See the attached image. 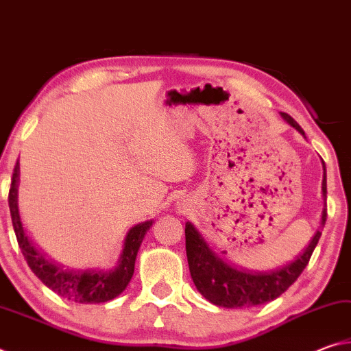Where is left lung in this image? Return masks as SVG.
Instances as JSON below:
<instances>
[{
  "label": "left lung",
  "mask_w": 351,
  "mask_h": 351,
  "mask_svg": "<svg viewBox=\"0 0 351 351\" xmlns=\"http://www.w3.org/2000/svg\"><path fill=\"white\" fill-rule=\"evenodd\" d=\"M282 117L291 127L305 136L304 130L300 128L293 117L287 112H280ZM324 180H322V197L324 209L322 218H320V228L314 234L311 241L304 249V252L289 261V263L280 266V268L266 271V272H252L230 265L213 249L207 245L192 223H186V252L190 276L195 287L203 294L210 304L223 308H249L254 305H263L282 295L297 277L305 269L308 261L311 258L314 247L317 246L322 229L326 221V170L325 162Z\"/></svg>",
  "instance_id": "1"
}]
</instances>
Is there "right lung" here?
Listing matches in <instances>:
<instances>
[{"mask_svg": "<svg viewBox=\"0 0 351 351\" xmlns=\"http://www.w3.org/2000/svg\"><path fill=\"white\" fill-rule=\"evenodd\" d=\"M19 182H20V162L16 161L12 184L9 190V207L14 230L19 240V246L27 261L29 268L43 282L47 288L60 297H64L75 304H102L112 300L127 288L134 272L136 255L144 240L147 230L153 226V219L136 224L128 230L123 240V249L117 266L111 271H73L63 269L54 261L47 260L34 243L29 240L19 212Z\"/></svg>", "mask_w": 351, "mask_h": 351, "instance_id": "obj_1", "label": "right lung"}]
</instances>
